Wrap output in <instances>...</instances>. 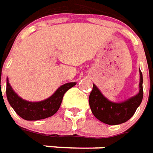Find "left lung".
Masks as SVG:
<instances>
[{"mask_svg":"<svg viewBox=\"0 0 153 153\" xmlns=\"http://www.w3.org/2000/svg\"><path fill=\"white\" fill-rule=\"evenodd\" d=\"M139 88V93L131 99L122 102H113L107 99L99 88L93 84V89L89 94V105L92 113L99 121L106 124L123 123L133 116L143 100V74L141 70Z\"/></svg>","mask_w":153,"mask_h":153,"instance_id":"1","label":"left lung"}]
</instances>
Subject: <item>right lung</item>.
Listing matches in <instances>:
<instances>
[{
  "mask_svg": "<svg viewBox=\"0 0 153 153\" xmlns=\"http://www.w3.org/2000/svg\"><path fill=\"white\" fill-rule=\"evenodd\" d=\"M76 83H67L62 85L49 99L40 102H28L20 98L14 92L6 80V97L15 112L25 120L36 121L53 116L59 108L63 97Z\"/></svg>",
  "mask_w": 153,
  "mask_h": 153,
  "instance_id": "1",
  "label": "right lung"
}]
</instances>
